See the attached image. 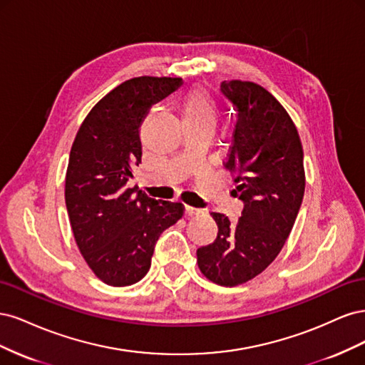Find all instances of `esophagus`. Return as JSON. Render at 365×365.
Wrapping results in <instances>:
<instances>
[{"instance_id": "1", "label": "esophagus", "mask_w": 365, "mask_h": 365, "mask_svg": "<svg viewBox=\"0 0 365 365\" xmlns=\"http://www.w3.org/2000/svg\"><path fill=\"white\" fill-rule=\"evenodd\" d=\"M200 213H201L200 208H195V207H190V205L184 207V215L185 216H195V215H200Z\"/></svg>"}]
</instances>
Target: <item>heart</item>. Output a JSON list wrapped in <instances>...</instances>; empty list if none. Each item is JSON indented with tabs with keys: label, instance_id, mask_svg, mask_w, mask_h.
Here are the masks:
<instances>
[{
	"label": "heart",
	"instance_id": "1",
	"mask_svg": "<svg viewBox=\"0 0 365 365\" xmlns=\"http://www.w3.org/2000/svg\"><path fill=\"white\" fill-rule=\"evenodd\" d=\"M182 115L185 123H215L216 103L207 91L193 88L182 98Z\"/></svg>",
	"mask_w": 365,
	"mask_h": 365
}]
</instances>
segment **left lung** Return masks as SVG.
Segmentation results:
<instances>
[{"label":"left lung","mask_w":365,"mask_h":365,"mask_svg":"<svg viewBox=\"0 0 365 365\" xmlns=\"http://www.w3.org/2000/svg\"><path fill=\"white\" fill-rule=\"evenodd\" d=\"M220 93L233 106L236 125L225 169L235 173L242 216L217 224L213 244L197 248V267L208 280L236 286L259 275L279 256L304 195L303 148L286 109L263 86L224 81Z\"/></svg>","instance_id":"1"}]
</instances>
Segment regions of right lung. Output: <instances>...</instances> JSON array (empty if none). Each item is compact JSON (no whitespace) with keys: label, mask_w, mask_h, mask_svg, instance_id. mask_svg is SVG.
<instances>
[{"label":"right lung","mask_w":365,"mask_h":365,"mask_svg":"<svg viewBox=\"0 0 365 365\" xmlns=\"http://www.w3.org/2000/svg\"><path fill=\"white\" fill-rule=\"evenodd\" d=\"M181 85L180 77L129 79L108 93L77 130L65 204L79 251L106 284L129 286L145 277L158 237L182 217V204L157 201L126 185L141 163L143 120Z\"/></svg>","instance_id":"obj_1"}]
</instances>
